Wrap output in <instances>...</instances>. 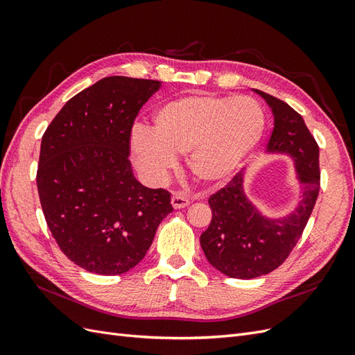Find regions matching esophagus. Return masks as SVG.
Returning <instances> with one entry per match:
<instances>
[{
    "instance_id": "esophagus-1",
    "label": "esophagus",
    "mask_w": 355,
    "mask_h": 355,
    "mask_svg": "<svg viewBox=\"0 0 355 355\" xmlns=\"http://www.w3.org/2000/svg\"><path fill=\"white\" fill-rule=\"evenodd\" d=\"M189 198L184 194V192H175L173 196H171V206L175 209H184L187 206H189Z\"/></svg>"
}]
</instances>
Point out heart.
Returning a JSON list of instances; mask_svg holds the SVG:
<instances>
[{
    "instance_id": "b5f03b06",
    "label": "heart",
    "mask_w": 355,
    "mask_h": 355,
    "mask_svg": "<svg viewBox=\"0 0 355 355\" xmlns=\"http://www.w3.org/2000/svg\"><path fill=\"white\" fill-rule=\"evenodd\" d=\"M263 130L265 112L252 98L191 94L161 105L153 116V132L136 125L130 149L149 180H164L176 166V155H185L189 173L213 185L234 173Z\"/></svg>"
}]
</instances>
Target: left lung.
Returning a JSON list of instances; mask_svg holds the SVG:
<instances>
[{"instance_id":"1","label":"left lung","mask_w":355,"mask_h":355,"mask_svg":"<svg viewBox=\"0 0 355 355\" xmlns=\"http://www.w3.org/2000/svg\"><path fill=\"white\" fill-rule=\"evenodd\" d=\"M254 92L262 96L274 115L266 151L292 157L300 200L287 216L266 218L245 197L243 171L210 196L213 216L200 237L201 249L218 271L241 280L270 274L287 259L306 227L320 191V149L304 118L286 102L261 90Z\"/></svg>"}]
</instances>
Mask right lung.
<instances>
[{
  "label": "right lung",
  "instance_id": "obj_1",
  "mask_svg": "<svg viewBox=\"0 0 355 355\" xmlns=\"http://www.w3.org/2000/svg\"><path fill=\"white\" fill-rule=\"evenodd\" d=\"M161 81L106 77L75 94L42 135L37 187L44 218L75 265L120 275L141 262L173 211L170 192L133 176L130 135Z\"/></svg>",
  "mask_w": 355,
  "mask_h": 355
}]
</instances>
